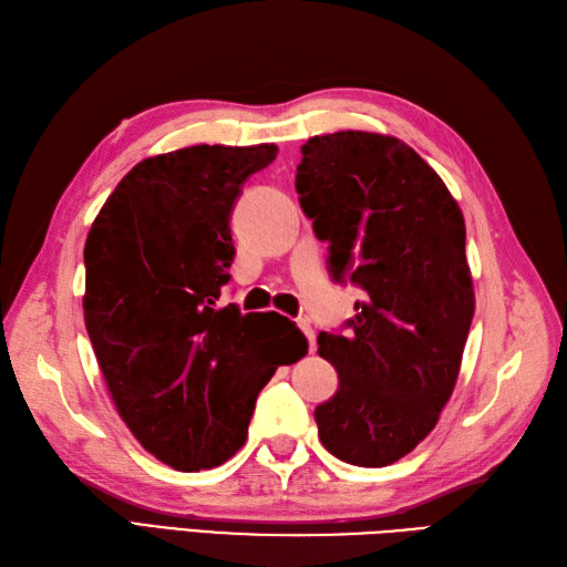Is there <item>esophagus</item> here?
I'll return each mask as SVG.
<instances>
[{"label": "esophagus", "mask_w": 567, "mask_h": 567, "mask_svg": "<svg viewBox=\"0 0 567 567\" xmlns=\"http://www.w3.org/2000/svg\"><path fill=\"white\" fill-rule=\"evenodd\" d=\"M297 326H299V330H301L303 336H307V340H309V352H313V350H316V336H313V328L309 326V321H297Z\"/></svg>", "instance_id": "34e87169"}]
</instances>
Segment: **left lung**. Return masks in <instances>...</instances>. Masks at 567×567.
Listing matches in <instances>:
<instances>
[{
    "instance_id": "obj_1",
    "label": "left lung",
    "mask_w": 567,
    "mask_h": 567,
    "mask_svg": "<svg viewBox=\"0 0 567 567\" xmlns=\"http://www.w3.org/2000/svg\"><path fill=\"white\" fill-rule=\"evenodd\" d=\"M301 210L328 241L332 280L364 289L318 354L340 388L313 416L328 453L385 467L422 443L453 395L474 316L464 217L419 153L395 136L338 132L301 145Z\"/></svg>"
}]
</instances>
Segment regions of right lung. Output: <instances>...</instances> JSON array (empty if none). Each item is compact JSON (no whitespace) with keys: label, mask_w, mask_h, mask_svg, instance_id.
<instances>
[{"label":"right lung","mask_w":567,"mask_h":567,"mask_svg":"<svg viewBox=\"0 0 567 567\" xmlns=\"http://www.w3.org/2000/svg\"><path fill=\"white\" fill-rule=\"evenodd\" d=\"M278 145H192L145 157L85 239V330L124 424L159 462L210 470L244 445L256 398L307 352L289 318L220 307L241 184Z\"/></svg>","instance_id":"add662e5"}]
</instances>
